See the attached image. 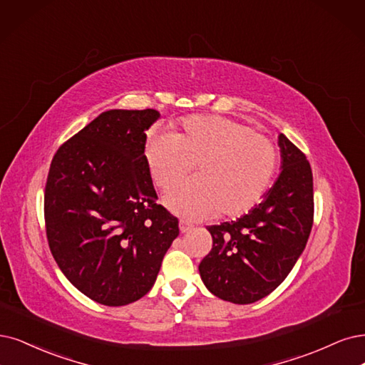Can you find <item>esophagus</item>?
<instances>
[{"instance_id": "1", "label": "esophagus", "mask_w": 365, "mask_h": 365, "mask_svg": "<svg viewBox=\"0 0 365 365\" xmlns=\"http://www.w3.org/2000/svg\"><path fill=\"white\" fill-rule=\"evenodd\" d=\"M192 228V225L190 224V222H186V221H180V224H179V230H180V233H186V232H190Z\"/></svg>"}]
</instances>
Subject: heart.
<instances>
[{"mask_svg": "<svg viewBox=\"0 0 365 365\" xmlns=\"http://www.w3.org/2000/svg\"><path fill=\"white\" fill-rule=\"evenodd\" d=\"M153 182L167 190L197 167V180L164 197L167 207L187 220L220 212L239 217L266 192L277 165L275 145L263 135L225 117H190L179 132L155 133L145 144Z\"/></svg>", "mask_w": 365, "mask_h": 365, "instance_id": "obj_1", "label": "heart"}]
</instances>
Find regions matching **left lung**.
Masks as SVG:
<instances>
[{
	"label": "left lung",
	"instance_id": "obj_1",
	"mask_svg": "<svg viewBox=\"0 0 365 365\" xmlns=\"http://www.w3.org/2000/svg\"><path fill=\"white\" fill-rule=\"evenodd\" d=\"M281 167L262 203L232 222L207 227L212 251L198 271L207 290L233 304L257 302L290 274L313 227V173L305 155L278 135Z\"/></svg>",
	"mask_w": 365,
	"mask_h": 365
}]
</instances>
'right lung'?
Listing matches in <instances>:
<instances>
[{
  "label": "right lung",
  "instance_id": "add662e5",
  "mask_svg": "<svg viewBox=\"0 0 365 365\" xmlns=\"http://www.w3.org/2000/svg\"><path fill=\"white\" fill-rule=\"evenodd\" d=\"M156 110H110L53 156L45 190L51 252L94 302L121 307L155 284L179 221L160 205L145 162Z\"/></svg>",
  "mask_w": 365,
  "mask_h": 365
}]
</instances>
